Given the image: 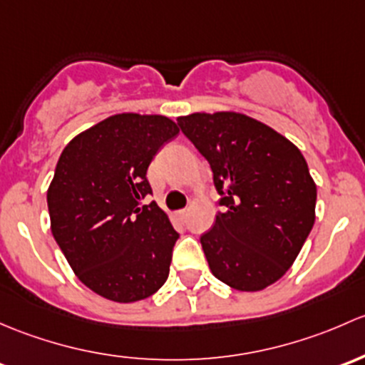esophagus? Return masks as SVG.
<instances>
[{
	"mask_svg": "<svg viewBox=\"0 0 365 365\" xmlns=\"http://www.w3.org/2000/svg\"><path fill=\"white\" fill-rule=\"evenodd\" d=\"M175 217H178L179 221H186V217H187V209L175 210Z\"/></svg>",
	"mask_w": 365,
	"mask_h": 365,
	"instance_id": "34e87169",
	"label": "esophagus"
}]
</instances>
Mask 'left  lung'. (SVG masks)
Segmentation results:
<instances>
[{"label":"left lung","instance_id":"left-lung-1","mask_svg":"<svg viewBox=\"0 0 365 365\" xmlns=\"http://www.w3.org/2000/svg\"><path fill=\"white\" fill-rule=\"evenodd\" d=\"M178 125L223 197L225 212L200 237L210 272L234 290H264L294 265L317 217V184L302 153L240 112H195Z\"/></svg>","mask_w":365,"mask_h":365}]
</instances>
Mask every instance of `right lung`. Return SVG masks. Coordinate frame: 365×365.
I'll use <instances>...</instances> for the list:
<instances>
[{
    "mask_svg": "<svg viewBox=\"0 0 365 365\" xmlns=\"http://www.w3.org/2000/svg\"><path fill=\"white\" fill-rule=\"evenodd\" d=\"M179 128L167 115L115 114L73 137L47 190L51 230L75 276L121 304L156 294L179 234L145 179L153 156Z\"/></svg>",
    "mask_w": 365,
    "mask_h": 365,
    "instance_id": "right-lung-1",
    "label": "right lung"
}]
</instances>
